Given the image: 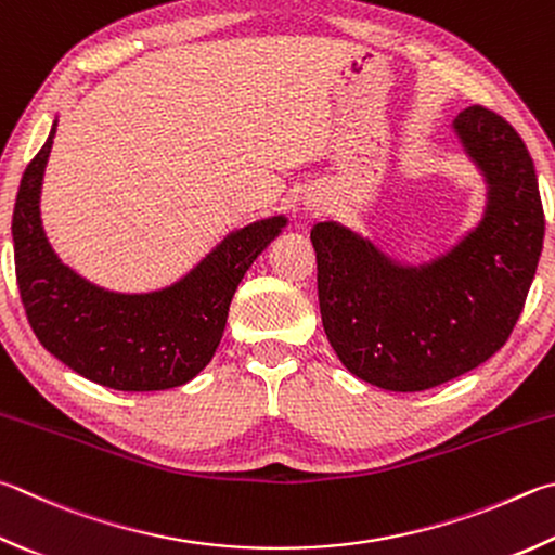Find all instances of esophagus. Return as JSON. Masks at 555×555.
I'll use <instances>...</instances> for the list:
<instances>
[{"mask_svg": "<svg viewBox=\"0 0 555 555\" xmlns=\"http://www.w3.org/2000/svg\"><path fill=\"white\" fill-rule=\"evenodd\" d=\"M312 210H318V208H312Z\"/></svg>", "mask_w": 555, "mask_h": 555, "instance_id": "34e87169", "label": "esophagus"}]
</instances>
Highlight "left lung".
Wrapping results in <instances>:
<instances>
[{"label": "left lung", "instance_id": "1", "mask_svg": "<svg viewBox=\"0 0 555 555\" xmlns=\"http://www.w3.org/2000/svg\"><path fill=\"white\" fill-rule=\"evenodd\" d=\"M490 184L482 223L422 269L390 264L337 223H318V300L332 349L371 386L417 392L480 366L509 339L543 247L533 159L488 106L453 120Z\"/></svg>", "mask_w": 555, "mask_h": 555}]
</instances>
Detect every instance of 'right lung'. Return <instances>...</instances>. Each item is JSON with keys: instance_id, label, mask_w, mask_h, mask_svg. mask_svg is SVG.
<instances>
[{"instance_id": "right-lung-1", "label": "right lung", "mask_w": 555, "mask_h": 555, "mask_svg": "<svg viewBox=\"0 0 555 555\" xmlns=\"http://www.w3.org/2000/svg\"><path fill=\"white\" fill-rule=\"evenodd\" d=\"M55 126L26 167L12 218L16 284L28 325L50 354L99 386H181L214 357L237 284L286 220L271 218L237 230L186 279L157 294H108L60 264L40 228V179Z\"/></svg>"}]
</instances>
